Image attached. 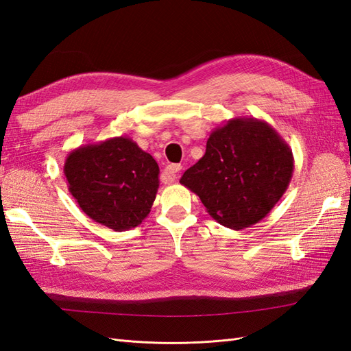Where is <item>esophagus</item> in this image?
<instances>
[{
    "mask_svg": "<svg viewBox=\"0 0 351 351\" xmlns=\"http://www.w3.org/2000/svg\"><path fill=\"white\" fill-rule=\"evenodd\" d=\"M180 169H182V165H180V164H169V165H167L164 168V171H162L164 183H168V184L169 183H174L178 173H180Z\"/></svg>",
    "mask_w": 351,
    "mask_h": 351,
    "instance_id": "esophagus-1",
    "label": "esophagus"
}]
</instances>
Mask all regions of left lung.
Returning a JSON list of instances; mask_svg holds the SVG:
<instances>
[{
  "label": "left lung",
  "instance_id": "left-lung-1",
  "mask_svg": "<svg viewBox=\"0 0 351 351\" xmlns=\"http://www.w3.org/2000/svg\"><path fill=\"white\" fill-rule=\"evenodd\" d=\"M294 171V156L278 132L256 117H234L210 132L205 155L180 183L197 195L221 226L258 224L278 204Z\"/></svg>",
  "mask_w": 351,
  "mask_h": 351
}]
</instances>
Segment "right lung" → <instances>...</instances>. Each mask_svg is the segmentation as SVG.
Wrapping results in <instances>:
<instances>
[{"label":"right lung","mask_w":351,"mask_h":351,"mask_svg":"<svg viewBox=\"0 0 351 351\" xmlns=\"http://www.w3.org/2000/svg\"><path fill=\"white\" fill-rule=\"evenodd\" d=\"M64 176L70 195L90 219L127 231L149 215L159 167L129 136L82 145L69 152Z\"/></svg>","instance_id":"add662e5"}]
</instances>
